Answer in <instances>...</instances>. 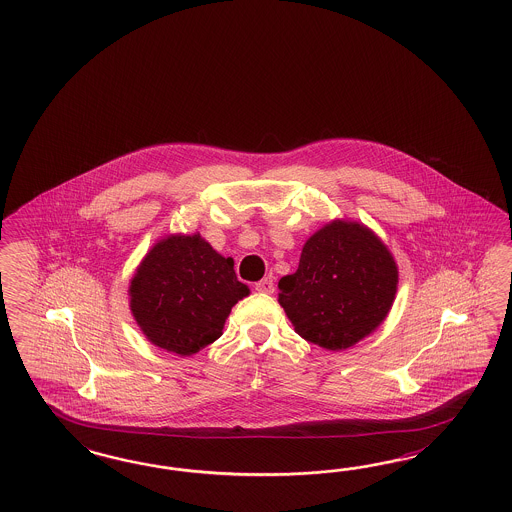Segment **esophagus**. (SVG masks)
Listing matches in <instances>:
<instances>
[{
  "instance_id": "esophagus-1",
  "label": "esophagus",
  "mask_w": 512,
  "mask_h": 512,
  "mask_svg": "<svg viewBox=\"0 0 512 512\" xmlns=\"http://www.w3.org/2000/svg\"><path fill=\"white\" fill-rule=\"evenodd\" d=\"M254 288H256V292H262V294H273V292H275L273 277H264L262 281H258L254 284Z\"/></svg>"
}]
</instances>
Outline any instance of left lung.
<instances>
[{
    "instance_id": "1",
    "label": "left lung",
    "mask_w": 512,
    "mask_h": 512,
    "mask_svg": "<svg viewBox=\"0 0 512 512\" xmlns=\"http://www.w3.org/2000/svg\"><path fill=\"white\" fill-rule=\"evenodd\" d=\"M396 288L388 248L367 228L339 220L305 243L296 273L279 281V303L297 335L337 352L379 326Z\"/></svg>"
}]
</instances>
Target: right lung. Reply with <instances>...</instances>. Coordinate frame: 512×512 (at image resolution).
I'll list each match as a JSON object with an SVG mask.
<instances>
[{
    "label": "right lung",
    "mask_w": 512,
    "mask_h": 512,
    "mask_svg": "<svg viewBox=\"0 0 512 512\" xmlns=\"http://www.w3.org/2000/svg\"><path fill=\"white\" fill-rule=\"evenodd\" d=\"M132 313L156 347L192 356L222 335L231 307L248 288L199 235L160 241L139 265L132 286Z\"/></svg>",
    "instance_id": "1"
}]
</instances>
